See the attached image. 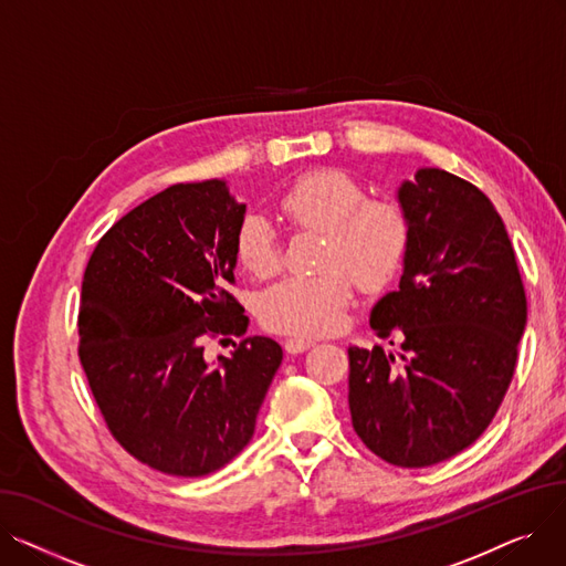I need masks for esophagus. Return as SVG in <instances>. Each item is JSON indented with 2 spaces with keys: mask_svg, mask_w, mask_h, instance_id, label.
Returning a JSON list of instances; mask_svg holds the SVG:
<instances>
[{
  "mask_svg": "<svg viewBox=\"0 0 566 566\" xmlns=\"http://www.w3.org/2000/svg\"><path fill=\"white\" fill-rule=\"evenodd\" d=\"M316 342L314 339H301V337H291L284 342L286 353H305L307 348H312Z\"/></svg>",
  "mask_w": 566,
  "mask_h": 566,
  "instance_id": "1",
  "label": "esophagus"
}]
</instances>
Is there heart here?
Listing matches in <instances>:
<instances>
[{
    "label": "heart",
    "mask_w": 566,
    "mask_h": 566,
    "mask_svg": "<svg viewBox=\"0 0 566 566\" xmlns=\"http://www.w3.org/2000/svg\"><path fill=\"white\" fill-rule=\"evenodd\" d=\"M280 211L295 227L325 233L323 275L289 277L261 295L265 328L314 337L335 331L350 301V280L363 291L388 286L408 254L410 224L403 208L388 199H367L353 176L314 169L284 190ZM235 256L256 277L280 268L275 227L263 216H248L235 233Z\"/></svg>",
    "instance_id": "heart-1"
}]
</instances>
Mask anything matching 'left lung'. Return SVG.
<instances>
[{
    "label": "left lung",
    "instance_id": "8db88e82",
    "mask_svg": "<svg viewBox=\"0 0 566 566\" xmlns=\"http://www.w3.org/2000/svg\"><path fill=\"white\" fill-rule=\"evenodd\" d=\"M397 201L410 245L399 289L369 323L378 337H401V363L380 346H350L348 408L376 457L424 468L491 424L516 369L527 301L507 229L482 190L420 167Z\"/></svg>",
    "mask_w": 566,
    "mask_h": 566
}]
</instances>
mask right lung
Listing matches in <instances>:
<instances>
[{
    "instance_id": "right-lung-1",
    "label": "right lung",
    "mask_w": 566,
    "mask_h": 566,
    "mask_svg": "<svg viewBox=\"0 0 566 566\" xmlns=\"http://www.w3.org/2000/svg\"><path fill=\"white\" fill-rule=\"evenodd\" d=\"M245 203L222 178L146 199L98 241L80 305V363L112 436L160 472L203 478L243 452L282 365L271 337L206 360V337L245 335L224 291ZM224 342V339H222Z\"/></svg>"
}]
</instances>
